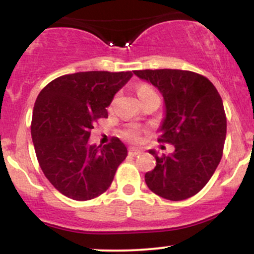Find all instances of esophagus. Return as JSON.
<instances>
[{
	"mask_svg": "<svg viewBox=\"0 0 254 254\" xmlns=\"http://www.w3.org/2000/svg\"><path fill=\"white\" fill-rule=\"evenodd\" d=\"M141 153H142V150L137 149V148H133V147L129 148V155H131V156H137V155H139Z\"/></svg>",
	"mask_w": 254,
	"mask_h": 254,
	"instance_id": "obj_1",
	"label": "esophagus"
}]
</instances>
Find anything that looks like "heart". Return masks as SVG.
<instances>
[{"instance_id":"b5f03b06","label":"heart","mask_w":254,"mask_h":254,"mask_svg":"<svg viewBox=\"0 0 254 254\" xmlns=\"http://www.w3.org/2000/svg\"><path fill=\"white\" fill-rule=\"evenodd\" d=\"M153 92H154L153 88H150L149 86H145V84H142V86H139L138 88H137V94H138V97L148 94V93H153ZM124 136L127 137V139H130V141H136L139 136V129L136 127H127V129L124 131Z\"/></svg>"}]
</instances>
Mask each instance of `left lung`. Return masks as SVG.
Listing matches in <instances>:
<instances>
[{"label":"left lung","mask_w":254,"mask_h":254,"mask_svg":"<svg viewBox=\"0 0 254 254\" xmlns=\"http://www.w3.org/2000/svg\"><path fill=\"white\" fill-rule=\"evenodd\" d=\"M133 74L159 89L165 117L160 142L174 145L173 153L157 155L145 184L157 196L183 200L198 193L210 180L222 157L227 121L217 89L206 77L178 69L135 70Z\"/></svg>","instance_id":"8db88e82"}]
</instances>
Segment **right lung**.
<instances>
[{"label": "right lung", "instance_id": "add662e5", "mask_svg": "<svg viewBox=\"0 0 254 254\" xmlns=\"http://www.w3.org/2000/svg\"><path fill=\"white\" fill-rule=\"evenodd\" d=\"M131 77V71L75 72L55 78L38 95L34 150L43 173L64 196L88 200L110 188L127 149L119 138L104 147L90 144V130L107 118L106 107Z\"/></svg>", "mask_w": 254, "mask_h": 254}]
</instances>
